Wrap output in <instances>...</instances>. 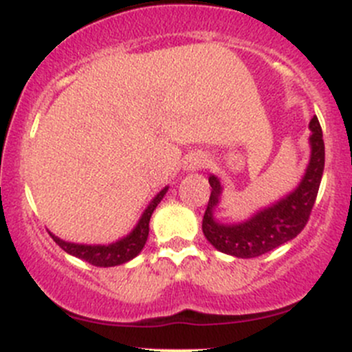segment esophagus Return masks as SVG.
Masks as SVG:
<instances>
[{
  "label": "esophagus",
  "mask_w": 352,
  "mask_h": 352,
  "mask_svg": "<svg viewBox=\"0 0 352 352\" xmlns=\"http://www.w3.org/2000/svg\"><path fill=\"white\" fill-rule=\"evenodd\" d=\"M204 165H206V158L202 155H197V153L187 156L186 162H184V168L186 170H199V168H202Z\"/></svg>",
  "instance_id": "34e87169"
}]
</instances>
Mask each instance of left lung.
<instances>
[{"mask_svg":"<svg viewBox=\"0 0 352 352\" xmlns=\"http://www.w3.org/2000/svg\"><path fill=\"white\" fill-rule=\"evenodd\" d=\"M308 127L311 133L308 140L310 160L300 184L272 204L258 208L250 218L236 223H223L216 218L223 187L218 177L209 175L211 196L202 218V233L216 250L239 258L258 257L293 240L305 228L317 199L325 165L324 138L317 117L310 120Z\"/></svg>","mask_w":352,"mask_h":352,"instance_id":"8db88e82","label":"left lung"}]
</instances>
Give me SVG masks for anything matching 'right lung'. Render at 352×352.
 <instances>
[{"mask_svg": "<svg viewBox=\"0 0 352 352\" xmlns=\"http://www.w3.org/2000/svg\"><path fill=\"white\" fill-rule=\"evenodd\" d=\"M166 192H168V186L163 187V189L151 199V202L148 204V208L144 209V212L141 214L136 226H134L126 236L117 240V242L107 245H85L66 242V240H61L59 236H56L54 233H51V236L63 250L67 252V254L74 255V257L81 258V261L88 262V264L91 265H97V267H113V265L126 264V262L133 261V258L143 250L144 243H146L148 240V233H150L151 214H153L156 206H158L160 201L165 197Z\"/></svg>", "mask_w": 352, "mask_h": 352, "instance_id": "right-lung-1", "label": "right lung"}]
</instances>
